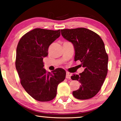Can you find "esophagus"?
Here are the masks:
<instances>
[{"label": "esophagus", "instance_id": "34e87169", "mask_svg": "<svg viewBox=\"0 0 121 121\" xmlns=\"http://www.w3.org/2000/svg\"><path fill=\"white\" fill-rule=\"evenodd\" d=\"M71 76H72V73H70L69 72H67V73H66V78L70 79Z\"/></svg>", "mask_w": 121, "mask_h": 121}]
</instances>
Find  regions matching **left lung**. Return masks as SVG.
Masks as SVG:
<instances>
[{
  "label": "left lung",
  "instance_id": "obj_1",
  "mask_svg": "<svg viewBox=\"0 0 121 121\" xmlns=\"http://www.w3.org/2000/svg\"><path fill=\"white\" fill-rule=\"evenodd\" d=\"M61 34L73 44L75 61L79 60L85 68L82 73L71 77L81 84L73 95L79 100L92 98L100 90L108 71V57L103 41L96 33L84 27L63 29Z\"/></svg>",
  "mask_w": 121,
  "mask_h": 121
}]
</instances>
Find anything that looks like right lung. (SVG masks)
<instances>
[{
    "mask_svg": "<svg viewBox=\"0 0 121 121\" xmlns=\"http://www.w3.org/2000/svg\"><path fill=\"white\" fill-rule=\"evenodd\" d=\"M60 35V30L37 28L25 34L18 43L15 66L21 84L39 101L52 100L57 95L58 84L65 78L63 69L57 68L50 73L43 68V59L48 55L49 46Z\"/></svg>",
    "mask_w": 121,
    "mask_h": 121,
    "instance_id": "obj_1",
    "label": "right lung"
}]
</instances>
